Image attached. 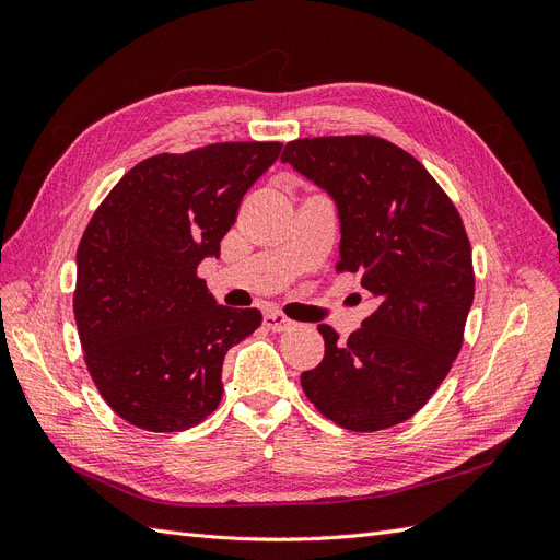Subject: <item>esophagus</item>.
<instances>
[{
    "label": "esophagus",
    "instance_id": "1",
    "mask_svg": "<svg viewBox=\"0 0 560 560\" xmlns=\"http://www.w3.org/2000/svg\"><path fill=\"white\" fill-rule=\"evenodd\" d=\"M264 325L270 329V331H284V329H292L294 322L282 315V313H266L264 315Z\"/></svg>",
    "mask_w": 560,
    "mask_h": 560
}]
</instances>
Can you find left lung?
<instances>
[{
	"instance_id": "left-lung-1",
	"label": "left lung",
	"mask_w": 560,
	"mask_h": 560,
	"mask_svg": "<svg viewBox=\"0 0 560 560\" xmlns=\"http://www.w3.org/2000/svg\"><path fill=\"white\" fill-rule=\"evenodd\" d=\"M282 163L336 200V273H362L376 301L346 343L317 327L325 358L301 374L303 393L346 430L399 425L428 404L463 348L474 301L463 217L425 165L376 135L294 140Z\"/></svg>"
}]
</instances>
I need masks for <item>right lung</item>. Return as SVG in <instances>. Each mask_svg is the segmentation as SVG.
Returning a JSON list of instances; mask_svg holds the SVG:
<instances>
[{
	"instance_id": "right-lung-1",
	"label": "right lung",
	"mask_w": 560,
	"mask_h": 560,
	"mask_svg": "<svg viewBox=\"0 0 560 560\" xmlns=\"http://www.w3.org/2000/svg\"><path fill=\"white\" fill-rule=\"evenodd\" d=\"M280 142H217L140 161L91 217L77 249L83 360L116 416L182 432L222 401L229 348L261 325L219 306L198 264L217 257L241 200Z\"/></svg>"
}]
</instances>
